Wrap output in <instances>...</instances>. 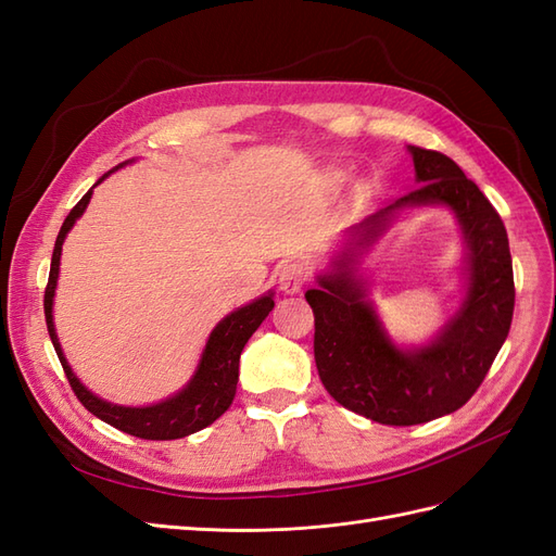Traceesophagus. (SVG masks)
<instances>
[{
  "label": "esophagus",
  "mask_w": 556,
  "mask_h": 556,
  "mask_svg": "<svg viewBox=\"0 0 556 556\" xmlns=\"http://www.w3.org/2000/svg\"><path fill=\"white\" fill-rule=\"evenodd\" d=\"M309 277V267L307 263L303 261H293V263H287L281 269H279V289L283 293H298L300 289L305 287V281Z\"/></svg>",
  "instance_id": "34e87169"
}]
</instances>
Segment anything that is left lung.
Here are the masks:
<instances>
[{"mask_svg": "<svg viewBox=\"0 0 556 556\" xmlns=\"http://www.w3.org/2000/svg\"><path fill=\"white\" fill-rule=\"evenodd\" d=\"M419 188L346 230V242L319 287L305 293L314 312V361L342 407L379 424L412 426L452 415L470 401L507 338L515 309L513 258L498 212L452 157L407 147ZM445 206L465 235L463 305L421 348H399L357 275L359 256L403 211Z\"/></svg>", "mask_w": 556, "mask_h": 556, "instance_id": "left-lung-1", "label": "left lung"}]
</instances>
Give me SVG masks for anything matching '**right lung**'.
Here are the masks:
<instances>
[{"mask_svg": "<svg viewBox=\"0 0 556 556\" xmlns=\"http://www.w3.org/2000/svg\"><path fill=\"white\" fill-rule=\"evenodd\" d=\"M128 163L132 161H125L118 167L109 169L102 179H98V184H102L111 172H116ZM92 188L81 200H78L76 207L65 218L53 249L49 287H46V295H43V314H46V326H49L51 342L55 346V354L62 363V368H65V375L76 393V399L81 401L84 407L92 412L94 417L106 421L109 426L144 440H177L190 433H198L202 428L214 424L230 407L237 391V379H240V354L244 344L249 342V338L265 321V316L273 312L275 293L267 291L261 298L251 300V303H247L244 307H237L235 312L224 316V319H220L210 332V340L202 349V356L193 377L188 379V384L181 391L169 395V399L153 405H141V407L116 405L100 399V395H94L88 387L81 384V379L74 375L72 366L65 358V352H62L55 324H53V298H55L58 275H60L62 244H65V237L74 228L76 220L84 216L88 202L92 198Z\"/></svg>", "mask_w": 556, "mask_h": 556, "instance_id": "add662e5", "label": "right lung"}]
</instances>
